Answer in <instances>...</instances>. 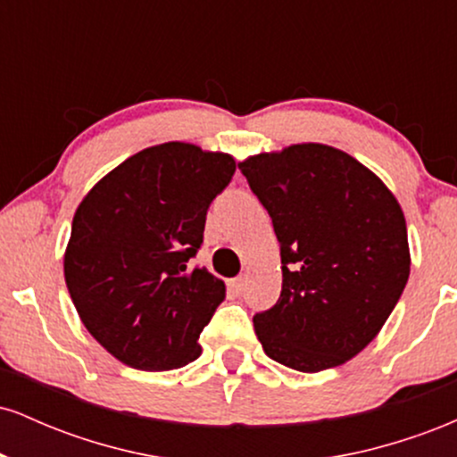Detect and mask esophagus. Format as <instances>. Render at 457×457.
Segmentation results:
<instances>
[{"label":"esophagus","instance_id":"34e87169","mask_svg":"<svg viewBox=\"0 0 457 457\" xmlns=\"http://www.w3.org/2000/svg\"><path fill=\"white\" fill-rule=\"evenodd\" d=\"M228 286L236 296H240L245 292V287H246V277H236V279H229Z\"/></svg>","mask_w":457,"mask_h":457}]
</instances>
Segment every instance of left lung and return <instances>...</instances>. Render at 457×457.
<instances>
[{
    "label": "left lung",
    "instance_id": "1",
    "mask_svg": "<svg viewBox=\"0 0 457 457\" xmlns=\"http://www.w3.org/2000/svg\"><path fill=\"white\" fill-rule=\"evenodd\" d=\"M238 170L281 245V296L253 318L262 348L305 374L344 365L380 333L411 275L400 202L324 144L260 152Z\"/></svg>",
    "mask_w": 457,
    "mask_h": 457
}]
</instances>
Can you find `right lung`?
Returning a JSON list of instances; mask_svg holds the SVG:
<instances>
[{"mask_svg":"<svg viewBox=\"0 0 457 457\" xmlns=\"http://www.w3.org/2000/svg\"><path fill=\"white\" fill-rule=\"evenodd\" d=\"M234 171L228 152L167 141L120 162L77 206L66 287L83 327L120 363L165 371L202 354L197 337L225 283L188 260Z\"/></svg>","mask_w":457,"mask_h":457,"instance_id":"1","label":"right lung"}]
</instances>
